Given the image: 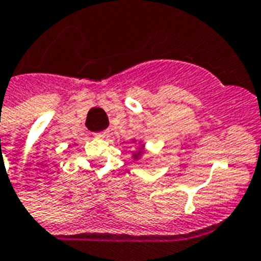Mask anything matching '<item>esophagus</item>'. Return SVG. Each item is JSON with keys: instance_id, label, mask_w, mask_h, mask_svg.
I'll return each mask as SVG.
<instances>
[{"instance_id": "obj_1", "label": "esophagus", "mask_w": 261, "mask_h": 261, "mask_svg": "<svg viewBox=\"0 0 261 261\" xmlns=\"http://www.w3.org/2000/svg\"><path fill=\"white\" fill-rule=\"evenodd\" d=\"M95 137H100V139H103V137H106V130H100V132H95L94 133Z\"/></svg>"}]
</instances>
